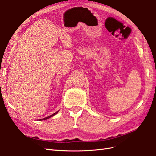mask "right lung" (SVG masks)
Listing matches in <instances>:
<instances>
[{
    "instance_id": "1",
    "label": "right lung",
    "mask_w": 156,
    "mask_h": 156,
    "mask_svg": "<svg viewBox=\"0 0 156 156\" xmlns=\"http://www.w3.org/2000/svg\"><path fill=\"white\" fill-rule=\"evenodd\" d=\"M58 112H55V113H53V114H52L51 115H49V116H48V117H45V118H43V119H41V120H44V119H49V118H50V117H53V115H55V114H57V113H58Z\"/></svg>"
}]
</instances>
